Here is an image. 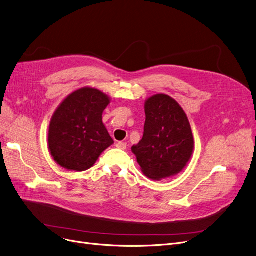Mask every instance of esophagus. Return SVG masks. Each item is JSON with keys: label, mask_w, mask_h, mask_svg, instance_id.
<instances>
[{"label": "esophagus", "mask_w": 256, "mask_h": 256, "mask_svg": "<svg viewBox=\"0 0 256 256\" xmlns=\"http://www.w3.org/2000/svg\"><path fill=\"white\" fill-rule=\"evenodd\" d=\"M126 142H118L117 144H116V147L117 148H119V150H126Z\"/></svg>", "instance_id": "34e87169"}]
</instances>
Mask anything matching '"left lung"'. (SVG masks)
<instances>
[{"instance_id": "obj_1", "label": "left lung", "mask_w": 256, "mask_h": 256, "mask_svg": "<svg viewBox=\"0 0 256 256\" xmlns=\"http://www.w3.org/2000/svg\"><path fill=\"white\" fill-rule=\"evenodd\" d=\"M143 138L132 147L145 176L162 180L180 173L190 162L194 138L186 114L167 94L145 100Z\"/></svg>"}]
</instances>
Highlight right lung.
<instances>
[{
	"instance_id": "1",
	"label": "right lung",
	"mask_w": 256,
	"mask_h": 256,
	"mask_svg": "<svg viewBox=\"0 0 256 256\" xmlns=\"http://www.w3.org/2000/svg\"><path fill=\"white\" fill-rule=\"evenodd\" d=\"M111 98L92 87L70 93L52 114L48 144L55 162L70 171H85L114 141L102 122Z\"/></svg>"
}]
</instances>
